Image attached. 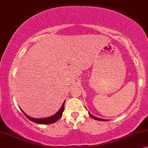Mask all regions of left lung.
<instances>
[{"label":"left lung","mask_w":148,"mask_h":148,"mask_svg":"<svg viewBox=\"0 0 148 148\" xmlns=\"http://www.w3.org/2000/svg\"><path fill=\"white\" fill-rule=\"evenodd\" d=\"M88 114H89V115H90L91 117H92V119H95V120H98V121H108V120H105V119H100V118H98V117H97V116H93L92 114H90V113H88Z\"/></svg>","instance_id":"obj_1"}]
</instances>
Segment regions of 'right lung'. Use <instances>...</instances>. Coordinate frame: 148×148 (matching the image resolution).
Instances as JSON below:
<instances>
[{"label":"right lung","mask_w":148,"mask_h":148,"mask_svg":"<svg viewBox=\"0 0 148 148\" xmlns=\"http://www.w3.org/2000/svg\"><path fill=\"white\" fill-rule=\"evenodd\" d=\"M64 103H65V101L64 102L63 105L60 108L59 111H58L57 113H56L55 115H53L51 116H49V117H46V118H41V119H35V118H32L31 116H28L27 114H25L23 111V110L21 109V111L23 113L25 114L27 117L29 119L32 121L36 123L37 124H51V123H53L57 121L61 117V116L62 115V113H63L64 110Z\"/></svg>","instance_id":"obj_1"}]
</instances>
